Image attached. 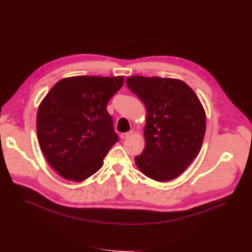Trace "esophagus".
<instances>
[{
  "mask_svg": "<svg viewBox=\"0 0 252 252\" xmlns=\"http://www.w3.org/2000/svg\"><path fill=\"white\" fill-rule=\"evenodd\" d=\"M133 133V130H129V131H126V132H123V133H121V138L123 139V140H126V139H127V138H129L131 135Z\"/></svg>",
  "mask_w": 252,
  "mask_h": 252,
  "instance_id": "1",
  "label": "esophagus"
}]
</instances>
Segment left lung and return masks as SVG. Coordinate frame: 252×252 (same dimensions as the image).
Instances as JSON below:
<instances>
[{
	"label": "left lung",
	"instance_id": "obj_1",
	"mask_svg": "<svg viewBox=\"0 0 252 252\" xmlns=\"http://www.w3.org/2000/svg\"><path fill=\"white\" fill-rule=\"evenodd\" d=\"M127 88L147 108L146 146L135 157L149 178L168 181L180 175L197 156L206 132V113L186 83L169 78L131 76Z\"/></svg>",
	"mask_w": 252,
	"mask_h": 252
}]
</instances>
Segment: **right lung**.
<instances>
[{"mask_svg":"<svg viewBox=\"0 0 252 252\" xmlns=\"http://www.w3.org/2000/svg\"><path fill=\"white\" fill-rule=\"evenodd\" d=\"M124 77L79 76L59 81L37 111V139L50 166L63 178L82 181L102 167L119 142L106 106Z\"/></svg>","mask_w":252,"mask_h":252,"instance_id":"right-lung-1","label":"right lung"}]
</instances>
